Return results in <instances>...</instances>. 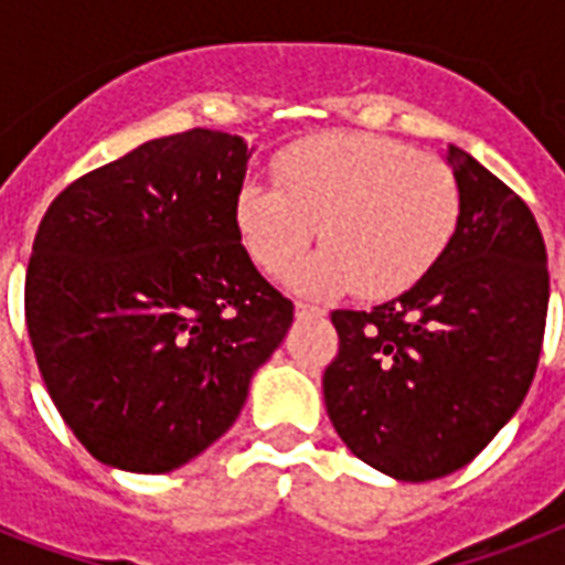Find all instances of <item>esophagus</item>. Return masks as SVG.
<instances>
[{"label":"esophagus","instance_id":"esophagus-1","mask_svg":"<svg viewBox=\"0 0 565 565\" xmlns=\"http://www.w3.org/2000/svg\"><path fill=\"white\" fill-rule=\"evenodd\" d=\"M296 313L299 317H319L322 313V308H317V305H310V301H296Z\"/></svg>","mask_w":565,"mask_h":565}]
</instances>
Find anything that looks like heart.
Returning <instances> with one entry per match:
<instances>
[{"label":"heart","instance_id":"b5f03b06","mask_svg":"<svg viewBox=\"0 0 565 565\" xmlns=\"http://www.w3.org/2000/svg\"><path fill=\"white\" fill-rule=\"evenodd\" d=\"M282 184L246 181L234 199L239 243L264 273L281 275L322 237L326 248L292 273L308 292L358 290L390 299L411 290L455 239L463 195L437 154L381 135H322L275 161Z\"/></svg>","mask_w":565,"mask_h":565}]
</instances>
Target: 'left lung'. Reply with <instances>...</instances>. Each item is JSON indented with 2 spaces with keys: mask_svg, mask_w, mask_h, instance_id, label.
I'll return each instance as SVG.
<instances>
[{
  "mask_svg": "<svg viewBox=\"0 0 565 565\" xmlns=\"http://www.w3.org/2000/svg\"><path fill=\"white\" fill-rule=\"evenodd\" d=\"M448 163L463 211L446 255L398 299L331 313V425L398 481H434L481 455L543 352L548 264L534 213L463 149L448 146Z\"/></svg>",
  "mask_w": 565,
  "mask_h": 565,
  "instance_id": "1",
  "label": "left lung"
}]
</instances>
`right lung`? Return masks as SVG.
Returning a JSON list of instances; mask_svg holds the SVG:
<instances>
[{"mask_svg":"<svg viewBox=\"0 0 565 565\" xmlns=\"http://www.w3.org/2000/svg\"><path fill=\"white\" fill-rule=\"evenodd\" d=\"M243 137L190 128L55 195L25 273V326L57 413L96 460L161 475L234 425L292 326L239 243Z\"/></svg>","mask_w":565,"mask_h":565,"instance_id":"right-lung-1","label":"right lung"}]
</instances>
